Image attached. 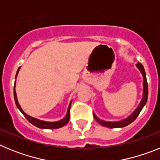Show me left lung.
<instances>
[{"label":"left lung","mask_w":160,"mask_h":160,"mask_svg":"<svg viewBox=\"0 0 160 160\" xmlns=\"http://www.w3.org/2000/svg\"><path fill=\"white\" fill-rule=\"evenodd\" d=\"M136 66L138 68V70H140L141 73H142V77H143V94H142V100H141L140 104L138 105V107H137L136 110H135L128 118H127L124 120H122V121H119V122H107V121H104V120H101L98 118L95 114L93 113L94 119H95L98 123L101 124L102 126H103V127H107V128H124L126 126L129 125V124H131L133 121H135V120L136 119V118L138 116V114H139L140 111H142V109L143 108V107L145 106V104H146L148 96V82H147L146 73H145L143 66H142V65L141 64V63L138 62L136 64Z\"/></svg>","instance_id":"obj_1"}]
</instances>
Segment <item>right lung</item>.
<instances>
[{
	"mask_svg": "<svg viewBox=\"0 0 160 160\" xmlns=\"http://www.w3.org/2000/svg\"><path fill=\"white\" fill-rule=\"evenodd\" d=\"M20 68L21 67L18 68V70L16 73V77L15 78H17V76H18V72H19ZM15 82H16V81H15ZM13 94H14V100H15V102H16V105L17 107H18V108L19 109L20 111H21V112L23 114V115L26 118V119H27L31 124L34 125L35 127H37V128H42V129H58V128H62V127H64L65 125H66V124L68 123V122H69V120H70V106H71V102H70L69 107H68L67 113H66V116H65L62 119L59 120V121H58V122H46V121H42V120L38 119V118H32V117L28 115L27 114H25V113L22 111V107H20L19 103H18V98H17L16 91H15V84H14Z\"/></svg>",
	"mask_w": 160,
	"mask_h": 160,
	"instance_id": "1",
	"label": "right lung"
}]
</instances>
